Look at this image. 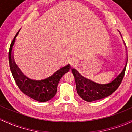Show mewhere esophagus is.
<instances>
[{
	"label": "esophagus",
	"instance_id": "esophagus-1",
	"mask_svg": "<svg viewBox=\"0 0 132 132\" xmlns=\"http://www.w3.org/2000/svg\"><path fill=\"white\" fill-rule=\"evenodd\" d=\"M70 63L71 66H74V65H75L76 63H77V61H76L75 59H72L71 60Z\"/></svg>",
	"mask_w": 132,
	"mask_h": 132
}]
</instances>
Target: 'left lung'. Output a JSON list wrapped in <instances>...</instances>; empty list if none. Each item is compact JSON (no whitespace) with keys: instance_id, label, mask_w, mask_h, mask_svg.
<instances>
[{"instance_id":"obj_1","label":"left lung","mask_w":132,"mask_h":132,"mask_svg":"<svg viewBox=\"0 0 132 132\" xmlns=\"http://www.w3.org/2000/svg\"><path fill=\"white\" fill-rule=\"evenodd\" d=\"M127 59L125 67L122 71L111 82L106 84H99L81 76L75 69H72V73L75 80L76 88L79 96L87 102L102 99L116 90L124 77L127 67Z\"/></svg>"}]
</instances>
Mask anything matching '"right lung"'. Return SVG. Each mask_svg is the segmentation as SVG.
Here are the masks:
<instances>
[{
    "mask_svg": "<svg viewBox=\"0 0 132 132\" xmlns=\"http://www.w3.org/2000/svg\"><path fill=\"white\" fill-rule=\"evenodd\" d=\"M20 30L15 35L11 42L9 51V62L12 77L19 90L31 99L39 102H46L53 98L57 90L59 80L65 73L70 71V64L61 68L52 75L41 80H35L24 75L15 63L12 50L16 38Z\"/></svg>",
    "mask_w": 132,
    "mask_h": 132,
    "instance_id": "obj_1",
    "label": "right lung"
}]
</instances>
